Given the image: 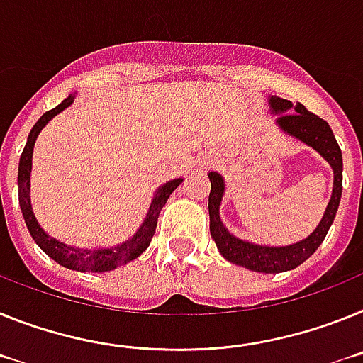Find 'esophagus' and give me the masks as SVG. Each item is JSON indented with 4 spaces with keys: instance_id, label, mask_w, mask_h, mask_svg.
<instances>
[{
    "instance_id": "esophagus-1",
    "label": "esophagus",
    "mask_w": 363,
    "mask_h": 363,
    "mask_svg": "<svg viewBox=\"0 0 363 363\" xmlns=\"http://www.w3.org/2000/svg\"><path fill=\"white\" fill-rule=\"evenodd\" d=\"M203 166H204V168H206V166H212V160H204Z\"/></svg>"
}]
</instances>
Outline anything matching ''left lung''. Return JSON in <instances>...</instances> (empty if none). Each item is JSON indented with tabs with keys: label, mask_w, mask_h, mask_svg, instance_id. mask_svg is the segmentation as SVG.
Segmentation results:
<instances>
[{
	"label": "left lung",
	"mask_w": 363,
	"mask_h": 363,
	"mask_svg": "<svg viewBox=\"0 0 363 363\" xmlns=\"http://www.w3.org/2000/svg\"><path fill=\"white\" fill-rule=\"evenodd\" d=\"M269 106L270 113L276 115V125L279 131L296 138L299 143L307 144L308 147H313L333 168V194H330L329 204H327L325 212H323V217H321L313 234L298 242L285 245V247L257 245V242L235 238L220 220L219 210L226 186L223 175L217 172L208 173V179H210V184H212L210 197H208V212H210V234L216 241L220 256L230 261V263L245 267L252 272L277 274L299 267L303 261L313 256L318 247L323 242V239H325L334 217H336V212H338L340 199H342L343 160L342 150H340L338 143L334 138L333 129L329 128V124L323 118L307 111L305 106H301L299 102L294 106L291 100L279 99V96H270Z\"/></svg>",
	"instance_id": "1"
}]
</instances>
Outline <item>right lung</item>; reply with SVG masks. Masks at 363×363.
<instances>
[{"label":"right lung","instance_id":"1","mask_svg":"<svg viewBox=\"0 0 363 363\" xmlns=\"http://www.w3.org/2000/svg\"><path fill=\"white\" fill-rule=\"evenodd\" d=\"M72 102H74V94H69L67 99L62 104H58L55 109L43 113V115L40 116V121H38L36 124H34V128L30 129L27 144H25L23 153H21L20 157V168H18V195H20V208L21 213H23L25 225L29 228L34 242L45 252L50 259H55L56 263L65 267V269L78 270V272H109V270L118 269V267L129 263V261L137 259V257L150 247L151 238L155 234L157 219H159L160 210H162V206L166 204V201L169 199V195L173 194V190H177V186L181 184L184 179H173V181H168L166 184L157 188L155 194H153V199H151L150 210H147L140 228L135 232L133 238H129L128 241L121 242V245H115V247L80 248L71 247V245H65V242H60L58 239L50 238L45 230L40 226V223H38L36 216H34L33 212V204H30L33 151L40 131L49 124L50 118H55L58 113L67 109Z\"/></svg>","mask_w":363,"mask_h":363}]
</instances>
